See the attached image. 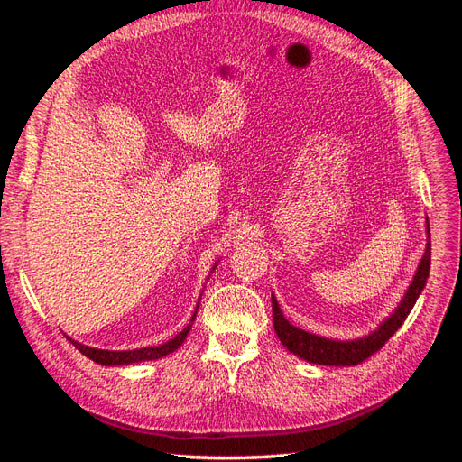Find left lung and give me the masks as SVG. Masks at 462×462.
I'll use <instances>...</instances> for the list:
<instances>
[{
	"label": "left lung",
	"instance_id": "1",
	"mask_svg": "<svg viewBox=\"0 0 462 462\" xmlns=\"http://www.w3.org/2000/svg\"><path fill=\"white\" fill-rule=\"evenodd\" d=\"M430 262H431V243H430V223L426 219V248L420 258V263L412 275V282L404 291L399 304L389 312L385 319H382L374 331L368 335H362L356 339H331L324 337V335H316L310 331H304L297 326H292L291 321L283 316L282 309L275 295H272V312H273V329L277 333L279 341L283 343L289 353L297 355L299 358L312 362V365L321 366H355L360 365L362 360H366L370 355L385 345V341L393 335L402 321L407 319L418 297L422 295V291L428 283L430 275Z\"/></svg>",
	"mask_w": 462,
	"mask_h": 462
}]
</instances>
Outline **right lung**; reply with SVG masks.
Here are the masks:
<instances>
[{"mask_svg": "<svg viewBox=\"0 0 462 462\" xmlns=\"http://www.w3.org/2000/svg\"><path fill=\"white\" fill-rule=\"evenodd\" d=\"M219 263V260H216V265ZM216 265L212 270H209V273H212L216 270ZM209 279V277H208ZM206 279V282H208ZM204 292V291H202ZM202 297V295H200ZM199 306H200V299L197 302V309H194V314L190 318V324H187L183 328V331H179L173 339L165 341L162 345H153V346H143V348H134V351H106V348H94V346H88V345H82L71 337H67L69 341H71L79 351L88 356L90 360H94L96 365H102V366H127V365H134V362H146V360H158L162 356H167L171 355L173 351H177V348L185 343L187 335L192 328V321L197 319V312H199Z\"/></svg>", "mask_w": 462, "mask_h": 462, "instance_id": "add662e5", "label": "right lung"}]
</instances>
